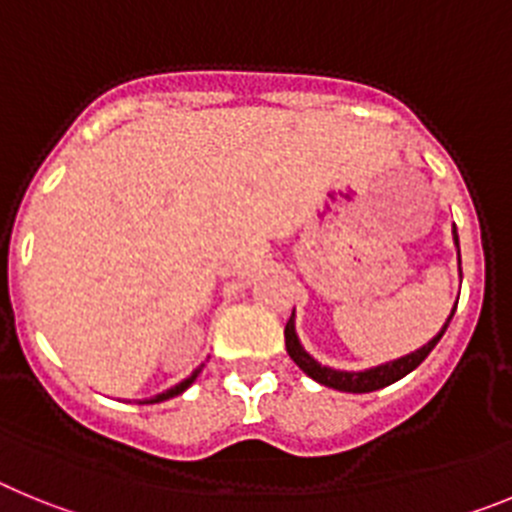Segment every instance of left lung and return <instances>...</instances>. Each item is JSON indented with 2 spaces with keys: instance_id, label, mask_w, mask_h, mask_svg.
<instances>
[{
  "instance_id": "left-lung-1",
  "label": "left lung",
  "mask_w": 512,
  "mask_h": 512,
  "mask_svg": "<svg viewBox=\"0 0 512 512\" xmlns=\"http://www.w3.org/2000/svg\"><path fill=\"white\" fill-rule=\"evenodd\" d=\"M454 243H456V248H459V235H456V225H454ZM456 302H459V300H456ZM454 312H456V307L451 310L449 320H446V325L441 328V333H438L433 341L425 343L423 348H418V351H413V354H408V356H402V359H397V361H387V364H382V366L366 369V372H338V369H330V366H320L318 361L312 359L305 348L300 346V341H297L295 318L287 320V328H284V343H287L289 359L295 361V364L300 366L307 377H312L315 382L325 384V387H333V390L356 392V395H361V392L382 390V387H387V384L397 382V379H402L405 374L413 372L415 366L423 364L425 356L431 354L433 348H436V343L441 341L443 333H446V328H449L451 318H454Z\"/></svg>"
}]
</instances>
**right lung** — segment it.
Listing matches in <instances>:
<instances>
[{
  "mask_svg": "<svg viewBox=\"0 0 512 512\" xmlns=\"http://www.w3.org/2000/svg\"><path fill=\"white\" fill-rule=\"evenodd\" d=\"M200 372H202V366H200V369H194V372H192V377H187V379H184V382H179V384H176V387H171V390L161 392V395L151 397V400H146V402H164V400H169V397H176V395H182V392H184V390H187L189 384H192V382H194V379L200 377Z\"/></svg>",
  "mask_w": 512,
  "mask_h": 512,
  "instance_id": "add662e5",
  "label": "right lung"
}]
</instances>
